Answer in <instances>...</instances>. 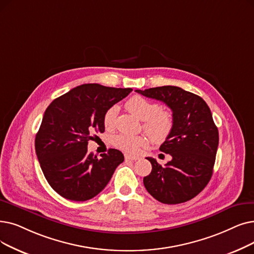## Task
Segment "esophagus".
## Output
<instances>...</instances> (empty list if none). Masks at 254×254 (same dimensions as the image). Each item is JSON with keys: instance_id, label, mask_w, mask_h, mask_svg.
Here are the masks:
<instances>
[{"instance_id": "34e87169", "label": "esophagus", "mask_w": 254, "mask_h": 254, "mask_svg": "<svg viewBox=\"0 0 254 254\" xmlns=\"http://www.w3.org/2000/svg\"><path fill=\"white\" fill-rule=\"evenodd\" d=\"M125 158L126 160H130V161H137L139 160V157H136V156H131V154H125Z\"/></svg>"}]
</instances>
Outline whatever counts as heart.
Instances as JSON below:
<instances>
[{"mask_svg": "<svg viewBox=\"0 0 254 254\" xmlns=\"http://www.w3.org/2000/svg\"><path fill=\"white\" fill-rule=\"evenodd\" d=\"M127 108L143 120V129L154 143H162L166 140L173 129V115L168 110H161L159 104L150 102L142 96H133L127 102ZM118 107L113 105L107 109L104 114L103 123L106 128L110 129L115 126ZM113 145L129 153H137L141 148L148 145L149 139L146 136H133L118 134L112 138Z\"/></svg>", "mask_w": 254, "mask_h": 254, "instance_id": "obj_1", "label": "heart"}]
</instances>
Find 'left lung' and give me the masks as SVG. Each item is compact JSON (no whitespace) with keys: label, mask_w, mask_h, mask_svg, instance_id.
Masks as SVG:
<instances>
[{"label":"left lung","mask_w":254,"mask_h":254,"mask_svg":"<svg viewBox=\"0 0 254 254\" xmlns=\"http://www.w3.org/2000/svg\"><path fill=\"white\" fill-rule=\"evenodd\" d=\"M136 92L166 104L174 126L160 150L172 160L165 166L153 158L151 172L143 179L147 192L162 203L178 204L199 194L212 178L219 143L218 128L200 96L176 86L149 88Z\"/></svg>","instance_id":"obj_1"}]
</instances>
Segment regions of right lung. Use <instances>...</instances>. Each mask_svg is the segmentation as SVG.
I'll use <instances>...</instances> for the list:
<instances>
[{
    "instance_id": "right-lung-1",
    "label": "right lung",
    "mask_w": 254,
    "mask_h": 254,
    "mask_svg": "<svg viewBox=\"0 0 254 254\" xmlns=\"http://www.w3.org/2000/svg\"><path fill=\"white\" fill-rule=\"evenodd\" d=\"M133 90L100 84L73 88L47 108L35 138V150L48 183L59 195L73 201L91 199L104 190L123 152L110 148L97 159L88 152L94 133H104L107 109Z\"/></svg>"
}]
</instances>
